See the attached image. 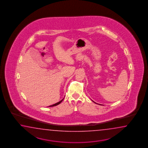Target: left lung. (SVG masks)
Instances as JSON below:
<instances>
[{
	"mask_svg": "<svg viewBox=\"0 0 148 148\" xmlns=\"http://www.w3.org/2000/svg\"><path fill=\"white\" fill-rule=\"evenodd\" d=\"M93 101V102H94V103H95V104H97V103H95V101ZM99 105H101V104H99Z\"/></svg>",
	"mask_w": 148,
	"mask_h": 148,
	"instance_id": "left-lung-1",
	"label": "left lung"
}]
</instances>
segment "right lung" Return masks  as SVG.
<instances>
[{
  "label": "right lung",
  "instance_id": "1",
  "mask_svg": "<svg viewBox=\"0 0 148 148\" xmlns=\"http://www.w3.org/2000/svg\"><path fill=\"white\" fill-rule=\"evenodd\" d=\"M63 99H64V98H63V99L61 100V101H59V102H58L57 103H56V104H53V105H50V106H49V107H53V106H57L58 105H59V104H60L62 101L63 100Z\"/></svg>",
  "mask_w": 148,
  "mask_h": 148
}]
</instances>
